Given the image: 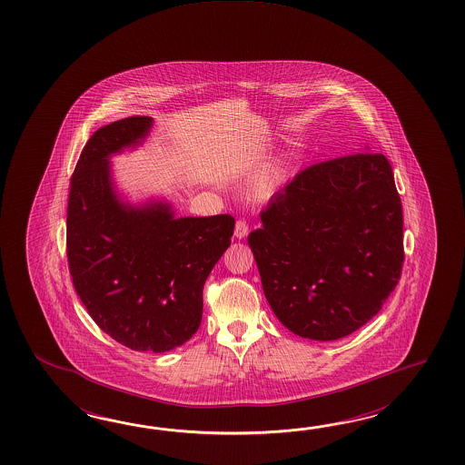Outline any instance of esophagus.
<instances>
[{
    "instance_id": "34e87169",
    "label": "esophagus",
    "mask_w": 465,
    "mask_h": 465,
    "mask_svg": "<svg viewBox=\"0 0 465 465\" xmlns=\"http://www.w3.org/2000/svg\"><path fill=\"white\" fill-rule=\"evenodd\" d=\"M248 235V223L245 220H237L235 223V237L245 238Z\"/></svg>"
}]
</instances>
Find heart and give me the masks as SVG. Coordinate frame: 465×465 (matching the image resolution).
Listing matches in <instances>:
<instances>
[{"mask_svg": "<svg viewBox=\"0 0 465 465\" xmlns=\"http://www.w3.org/2000/svg\"><path fill=\"white\" fill-rule=\"evenodd\" d=\"M279 183V173L277 172H270L265 176H262V180H260V183H258V192L262 193V195H267L270 193L275 185Z\"/></svg>", "mask_w": 465, "mask_h": 465, "instance_id": "1", "label": "heart"}]
</instances>
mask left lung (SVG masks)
<instances>
[{"instance_id": "obj_1", "label": "left lung", "mask_w": 465, "mask_h": 465, "mask_svg": "<svg viewBox=\"0 0 465 465\" xmlns=\"http://www.w3.org/2000/svg\"><path fill=\"white\" fill-rule=\"evenodd\" d=\"M248 235L263 293L290 331L337 341L375 317L401 280L403 215L382 153L302 170Z\"/></svg>"}]
</instances>
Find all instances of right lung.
<instances>
[{"label": "right lung", "instance_id": "right-lung-1", "mask_svg": "<svg viewBox=\"0 0 465 465\" xmlns=\"http://www.w3.org/2000/svg\"><path fill=\"white\" fill-rule=\"evenodd\" d=\"M152 124L150 116L124 118L84 144L70 185L66 255L94 323L132 351L160 353L198 331L203 285L230 247L235 218H175L168 203L118 200L108 158L140 143Z\"/></svg>", "mask_w": 465, "mask_h": 465}]
</instances>
